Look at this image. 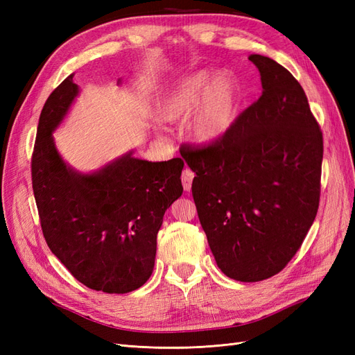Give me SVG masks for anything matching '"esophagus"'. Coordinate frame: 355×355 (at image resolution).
<instances>
[{
  "label": "esophagus",
  "mask_w": 355,
  "mask_h": 355,
  "mask_svg": "<svg viewBox=\"0 0 355 355\" xmlns=\"http://www.w3.org/2000/svg\"><path fill=\"white\" fill-rule=\"evenodd\" d=\"M192 180H194V171L189 170V168H185L184 171H182V184H184V189L187 192L191 191Z\"/></svg>",
  "instance_id": "1"
}]
</instances>
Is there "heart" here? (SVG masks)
Here are the masks:
<instances>
[{
	"mask_svg": "<svg viewBox=\"0 0 355 355\" xmlns=\"http://www.w3.org/2000/svg\"><path fill=\"white\" fill-rule=\"evenodd\" d=\"M239 108V92L231 78L198 71L161 96L158 116L164 123H184L191 116L189 132L200 145H211L230 130Z\"/></svg>",
	"mask_w": 355,
	"mask_h": 355,
	"instance_id": "heart-1",
	"label": "heart"
}]
</instances>
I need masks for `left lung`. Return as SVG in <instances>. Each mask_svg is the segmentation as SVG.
Segmentation results:
<instances>
[{"mask_svg":"<svg viewBox=\"0 0 355 355\" xmlns=\"http://www.w3.org/2000/svg\"><path fill=\"white\" fill-rule=\"evenodd\" d=\"M262 94L219 141L184 145L198 219L220 271L253 283L280 272L320 202L323 133L304 89L280 63L250 55Z\"/></svg>","mask_w":355,"mask_h":355,"instance_id":"obj_1","label":"left lung"}]
</instances>
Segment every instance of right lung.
<instances>
[{"instance_id":"obj_1","label":"right lung","mask_w":355,"mask_h":355,"mask_svg":"<svg viewBox=\"0 0 355 355\" xmlns=\"http://www.w3.org/2000/svg\"><path fill=\"white\" fill-rule=\"evenodd\" d=\"M72 77L51 92L38 121L31 171L41 230L51 253L80 283L128 293L153 274L163 216L184 192V161L151 163L130 151L93 173L69 167L53 132L78 96Z\"/></svg>"}]
</instances>
